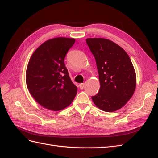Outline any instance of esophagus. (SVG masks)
Segmentation results:
<instances>
[{"instance_id":"obj_1","label":"esophagus","mask_w":158,"mask_h":158,"mask_svg":"<svg viewBox=\"0 0 158 158\" xmlns=\"http://www.w3.org/2000/svg\"><path fill=\"white\" fill-rule=\"evenodd\" d=\"M84 86H85V83H81L79 84V87L81 89H83L84 88Z\"/></svg>"}]
</instances>
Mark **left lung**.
<instances>
[{"mask_svg": "<svg viewBox=\"0 0 158 158\" xmlns=\"http://www.w3.org/2000/svg\"><path fill=\"white\" fill-rule=\"evenodd\" d=\"M96 62L100 88L91 96L97 107L114 112L129 101L135 89L136 75L129 55L122 48L104 38H87Z\"/></svg>", "mask_w": 158, "mask_h": 158, "instance_id": "8db88e82", "label": "left lung"}]
</instances>
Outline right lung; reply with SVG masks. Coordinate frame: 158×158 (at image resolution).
Segmentation results:
<instances>
[{
    "instance_id": "add662e5",
    "label": "right lung",
    "mask_w": 158,
    "mask_h": 158,
    "mask_svg": "<svg viewBox=\"0 0 158 158\" xmlns=\"http://www.w3.org/2000/svg\"><path fill=\"white\" fill-rule=\"evenodd\" d=\"M73 38H56L40 46L29 60L26 70L27 89L43 107L58 111L70 105L77 88L69 77L64 58L73 46Z\"/></svg>"
}]
</instances>
